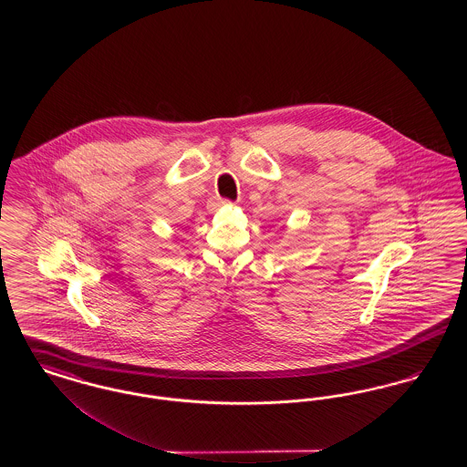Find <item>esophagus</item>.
Here are the masks:
<instances>
[{
	"instance_id": "esophagus-1",
	"label": "esophagus",
	"mask_w": 467,
	"mask_h": 467,
	"mask_svg": "<svg viewBox=\"0 0 467 467\" xmlns=\"http://www.w3.org/2000/svg\"><path fill=\"white\" fill-rule=\"evenodd\" d=\"M227 202H231V201H229V200L212 201V202H210V208H212V210H215V208H217V206H221V204H227Z\"/></svg>"
}]
</instances>
